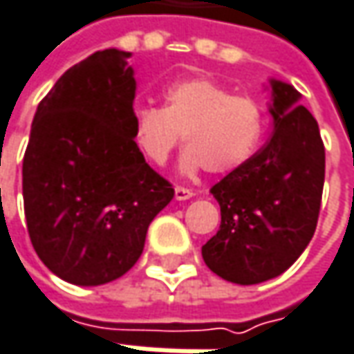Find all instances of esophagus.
<instances>
[{
	"label": "esophagus",
	"mask_w": 354,
	"mask_h": 354,
	"mask_svg": "<svg viewBox=\"0 0 354 354\" xmlns=\"http://www.w3.org/2000/svg\"><path fill=\"white\" fill-rule=\"evenodd\" d=\"M195 197L193 189H185V187H175V198L177 201H187V198Z\"/></svg>",
	"instance_id": "34e87169"
}]
</instances>
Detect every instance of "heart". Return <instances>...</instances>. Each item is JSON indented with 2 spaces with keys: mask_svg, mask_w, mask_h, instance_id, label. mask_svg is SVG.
I'll return each mask as SVG.
<instances>
[{
  "mask_svg": "<svg viewBox=\"0 0 354 354\" xmlns=\"http://www.w3.org/2000/svg\"><path fill=\"white\" fill-rule=\"evenodd\" d=\"M266 118L254 98L236 96L209 78H187L163 92V108L131 112V140L149 163L163 165L183 140L179 169L228 173L246 163L264 138Z\"/></svg>",
  "mask_w": 354,
  "mask_h": 354,
  "instance_id": "heart-1",
  "label": "heart"
}]
</instances>
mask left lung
<instances>
[{
  "label": "left lung",
  "instance_id": "8db88e82",
  "mask_svg": "<svg viewBox=\"0 0 354 354\" xmlns=\"http://www.w3.org/2000/svg\"><path fill=\"white\" fill-rule=\"evenodd\" d=\"M274 131L264 147L211 189L221 228L203 246L216 276L240 286L278 278L313 238L325 181L319 126L292 84L270 78Z\"/></svg>",
  "mask_w": 354,
  "mask_h": 354
}]
</instances>
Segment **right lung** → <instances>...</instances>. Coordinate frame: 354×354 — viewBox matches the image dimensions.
<instances>
[{
  "mask_svg": "<svg viewBox=\"0 0 354 354\" xmlns=\"http://www.w3.org/2000/svg\"><path fill=\"white\" fill-rule=\"evenodd\" d=\"M128 59L106 48L68 68L37 106L23 157L35 252L75 286L124 276L175 193L131 140L136 78Z\"/></svg>",
  "mask_w": 354,
  "mask_h": 354,
  "instance_id": "right-lung-1",
  "label": "right lung"
}]
</instances>
